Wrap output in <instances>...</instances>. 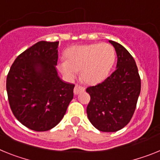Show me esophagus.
I'll return each mask as SVG.
<instances>
[{"instance_id": "1", "label": "esophagus", "mask_w": 160, "mask_h": 160, "mask_svg": "<svg viewBox=\"0 0 160 160\" xmlns=\"http://www.w3.org/2000/svg\"><path fill=\"white\" fill-rule=\"evenodd\" d=\"M84 87H82V86H80V85H77V84L75 86L74 93L76 94V95H77V94H79L80 92H84Z\"/></svg>"}]
</instances>
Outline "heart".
Here are the masks:
<instances>
[{
    "label": "heart",
    "mask_w": 160,
    "mask_h": 160,
    "mask_svg": "<svg viewBox=\"0 0 160 160\" xmlns=\"http://www.w3.org/2000/svg\"><path fill=\"white\" fill-rule=\"evenodd\" d=\"M67 60L59 65V70L69 80L80 78L89 84L100 83L106 78L116 59L114 47L109 43H93L74 46L67 50Z\"/></svg>",
    "instance_id": "1"
}]
</instances>
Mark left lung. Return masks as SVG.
Listing matches in <instances>:
<instances>
[{"instance_id":"8db88e82","label":"left lung","mask_w":160,"mask_h":160,"mask_svg":"<svg viewBox=\"0 0 160 160\" xmlns=\"http://www.w3.org/2000/svg\"><path fill=\"white\" fill-rule=\"evenodd\" d=\"M115 48L117 69L102 83L87 88L90 95L87 115L102 132H115L128 124L141 91V80L134 58L123 46L109 40Z\"/></svg>"}]
</instances>
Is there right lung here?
<instances>
[{
    "instance_id": "right-lung-1",
    "label": "right lung",
    "mask_w": 160,
    "mask_h": 160,
    "mask_svg": "<svg viewBox=\"0 0 160 160\" xmlns=\"http://www.w3.org/2000/svg\"><path fill=\"white\" fill-rule=\"evenodd\" d=\"M59 42L40 41L17 57L6 79L9 106L27 128L47 131L59 123L75 85L58 76Z\"/></svg>"
}]
</instances>
